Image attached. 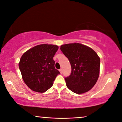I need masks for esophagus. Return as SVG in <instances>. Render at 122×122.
Here are the masks:
<instances>
[{"mask_svg":"<svg viewBox=\"0 0 122 122\" xmlns=\"http://www.w3.org/2000/svg\"><path fill=\"white\" fill-rule=\"evenodd\" d=\"M59 71H60V72H61V74H62V69H60Z\"/></svg>","mask_w":122,"mask_h":122,"instance_id":"34e87169","label":"esophagus"}]
</instances>
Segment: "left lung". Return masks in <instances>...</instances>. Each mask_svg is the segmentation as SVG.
Here are the masks:
<instances>
[{
	"label": "left lung",
	"mask_w": 122,
	"mask_h": 122,
	"mask_svg": "<svg viewBox=\"0 0 122 122\" xmlns=\"http://www.w3.org/2000/svg\"><path fill=\"white\" fill-rule=\"evenodd\" d=\"M61 50L71 66L70 76L65 77L67 87L77 94L89 91L98 79L100 58L91 48L79 43L63 45Z\"/></svg>",
	"instance_id": "left-lung-1"
}]
</instances>
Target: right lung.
<instances>
[{"label":"right lung","mask_w":122,"mask_h":122,"mask_svg":"<svg viewBox=\"0 0 122 122\" xmlns=\"http://www.w3.org/2000/svg\"><path fill=\"white\" fill-rule=\"evenodd\" d=\"M58 46L39 45L25 52L20 58L19 69L24 82L30 89L43 93L52 87L58 75L53 57Z\"/></svg>","instance_id":"right-lung-1"}]
</instances>
